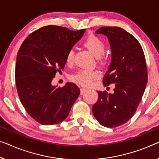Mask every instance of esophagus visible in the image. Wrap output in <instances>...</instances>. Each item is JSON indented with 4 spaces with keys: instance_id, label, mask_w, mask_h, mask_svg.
<instances>
[{
    "instance_id": "esophagus-1",
    "label": "esophagus",
    "mask_w": 159,
    "mask_h": 159,
    "mask_svg": "<svg viewBox=\"0 0 159 159\" xmlns=\"http://www.w3.org/2000/svg\"><path fill=\"white\" fill-rule=\"evenodd\" d=\"M88 90L86 89H85V88H81V89H80V94L82 95V94L85 93Z\"/></svg>"
}]
</instances>
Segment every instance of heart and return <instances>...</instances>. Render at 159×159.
Masks as SVG:
<instances>
[{
	"label": "heart",
	"instance_id": "heart-1",
	"mask_svg": "<svg viewBox=\"0 0 159 159\" xmlns=\"http://www.w3.org/2000/svg\"><path fill=\"white\" fill-rule=\"evenodd\" d=\"M84 45L95 56L98 58L101 62H103V59L101 56L105 51V44L99 38L95 35H91L85 41ZM73 60H74V51L73 49H70L66 55V63L68 65H71ZM98 77L99 73L96 70L81 69L71 75V80L81 86H89L91 85L93 80H96Z\"/></svg>",
	"mask_w": 159,
	"mask_h": 159
}]
</instances>
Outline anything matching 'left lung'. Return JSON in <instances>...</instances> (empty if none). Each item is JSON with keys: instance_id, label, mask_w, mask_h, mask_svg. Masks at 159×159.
<instances>
[{"instance_id": "obj_1", "label": "left lung", "mask_w": 159, "mask_h": 159, "mask_svg": "<svg viewBox=\"0 0 159 159\" xmlns=\"http://www.w3.org/2000/svg\"><path fill=\"white\" fill-rule=\"evenodd\" d=\"M108 38L111 61L103 86L115 84L113 93L97 91L93 106L95 118L103 126L115 128L134 115L145 91L148 73L143 51L134 35L118 27H101L96 31Z\"/></svg>"}]
</instances>
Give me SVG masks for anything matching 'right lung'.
<instances>
[{
    "label": "right lung",
    "mask_w": 159,
    "mask_h": 159,
    "mask_svg": "<svg viewBox=\"0 0 159 159\" xmlns=\"http://www.w3.org/2000/svg\"><path fill=\"white\" fill-rule=\"evenodd\" d=\"M85 31L47 25L28 35L19 49L15 73L19 98L28 114L42 125L66 119L79 96L80 89L73 83L60 88L51 82Z\"/></svg>",
    "instance_id": "add662e5"
}]
</instances>
